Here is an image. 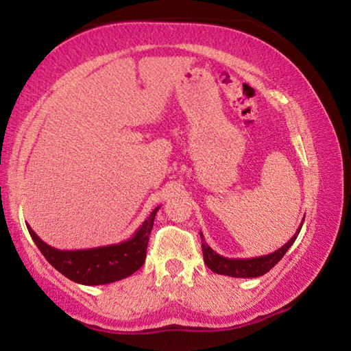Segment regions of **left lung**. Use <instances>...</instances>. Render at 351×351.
<instances>
[{
    "label": "left lung",
    "mask_w": 351,
    "mask_h": 351,
    "mask_svg": "<svg viewBox=\"0 0 351 351\" xmlns=\"http://www.w3.org/2000/svg\"><path fill=\"white\" fill-rule=\"evenodd\" d=\"M305 219V218H304ZM304 219L299 226V229L295 230V234L291 237L288 243L277 249V251L271 252L268 255H263V257H254V258H228L223 257V255L217 254L213 249L207 245L203 234L201 235V247H203V255H204V263L210 271L217 272V274L221 276H229V277H239V278H252V277H260L268 272L269 269L274 268V266L282 260L285 254L288 252V249L293 246L295 241L297 235H299L302 224H304Z\"/></svg>",
    "instance_id": "left-lung-1"
}]
</instances>
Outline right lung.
Returning a JSON list of instances; mask_svg holds the SVG:
<instances>
[{
	"instance_id": "obj_1",
	"label": "right lung",
	"mask_w": 351,
	"mask_h": 351,
	"mask_svg": "<svg viewBox=\"0 0 351 351\" xmlns=\"http://www.w3.org/2000/svg\"><path fill=\"white\" fill-rule=\"evenodd\" d=\"M158 210L159 206L147 217L132 239L116 243V245L75 249V251H62V249L49 246L34 232L31 226H26L40 252L58 272L75 283L96 287V285L122 280L134 274L144 265L148 237H150Z\"/></svg>"
}]
</instances>
